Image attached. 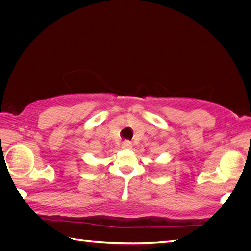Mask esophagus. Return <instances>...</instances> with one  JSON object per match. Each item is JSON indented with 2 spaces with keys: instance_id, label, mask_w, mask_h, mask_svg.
Masks as SVG:
<instances>
[{
  "instance_id": "34e87169",
  "label": "esophagus",
  "mask_w": 251,
  "mask_h": 251,
  "mask_svg": "<svg viewBox=\"0 0 251 251\" xmlns=\"http://www.w3.org/2000/svg\"><path fill=\"white\" fill-rule=\"evenodd\" d=\"M121 148L126 149V150L131 149L132 148V142L128 141V140H126V141H124L123 143H121Z\"/></svg>"
}]
</instances>
